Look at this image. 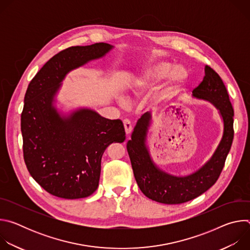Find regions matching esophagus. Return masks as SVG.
I'll return each instance as SVG.
<instances>
[{"mask_svg": "<svg viewBox=\"0 0 250 250\" xmlns=\"http://www.w3.org/2000/svg\"><path fill=\"white\" fill-rule=\"evenodd\" d=\"M124 125H125V133L126 134H129L131 132V129H132V125H131V123L129 120H124Z\"/></svg>", "mask_w": 250, "mask_h": 250, "instance_id": "34e87169", "label": "esophagus"}]
</instances>
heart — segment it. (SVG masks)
<instances>
[{"label": "heart", "instance_id": "1", "mask_svg": "<svg viewBox=\"0 0 250 250\" xmlns=\"http://www.w3.org/2000/svg\"><path fill=\"white\" fill-rule=\"evenodd\" d=\"M172 64L168 61L158 60L152 62L142 72L141 76L135 81L133 90L135 93H141L159 84L166 77L173 85L179 84L185 79L184 71L180 67L172 69Z\"/></svg>", "mask_w": 250, "mask_h": 250}]
</instances>
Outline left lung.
<instances>
[{"label": "left lung", "mask_w": 250, "mask_h": 250, "mask_svg": "<svg viewBox=\"0 0 250 250\" xmlns=\"http://www.w3.org/2000/svg\"><path fill=\"white\" fill-rule=\"evenodd\" d=\"M193 97L208 101L219 110L224 122V133L212 156L199 170L188 176H174L162 171L153 162L146 135L151 122L150 113L137 121L126 149L136 183L147 198L162 204L176 205L191 201L217 182L225 166L233 139V109L227 88L215 70L205 67V77L193 90Z\"/></svg>", "instance_id": "8db88e82"}]
</instances>
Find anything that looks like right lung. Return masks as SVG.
Returning a JSON list of instances; mask_svg holds the SVG:
<instances>
[{
  "label": "right lung",
  "mask_w": 250,
  "mask_h": 250,
  "mask_svg": "<svg viewBox=\"0 0 250 250\" xmlns=\"http://www.w3.org/2000/svg\"><path fill=\"white\" fill-rule=\"evenodd\" d=\"M113 47L100 42L66 48L50 58L27 87L21 117L23 159L33 179L53 196L92 195L99 186L104 151L125 139L121 120L103 118L90 109L61 116L53 105L71 70L104 56Z\"/></svg>",
  "instance_id": "add662e5"
}]
</instances>
